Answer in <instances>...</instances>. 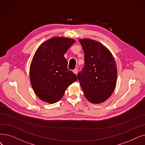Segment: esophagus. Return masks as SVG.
<instances>
[{
    "mask_svg": "<svg viewBox=\"0 0 145 145\" xmlns=\"http://www.w3.org/2000/svg\"><path fill=\"white\" fill-rule=\"evenodd\" d=\"M73 73H75V74H77L78 73V69H76V68H75L74 70L73 71Z\"/></svg>",
    "mask_w": 145,
    "mask_h": 145,
    "instance_id": "esophagus-1",
    "label": "esophagus"
}]
</instances>
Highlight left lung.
Segmentation results:
<instances>
[{"label":"left lung","mask_w":145,"mask_h":145,"mask_svg":"<svg viewBox=\"0 0 145 145\" xmlns=\"http://www.w3.org/2000/svg\"><path fill=\"white\" fill-rule=\"evenodd\" d=\"M84 50V66L78 78L85 98L93 104L108 99L117 82L116 63L109 50L101 43L90 39H80Z\"/></svg>","instance_id":"obj_1"}]
</instances>
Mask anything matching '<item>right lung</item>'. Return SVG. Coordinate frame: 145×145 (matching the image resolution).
<instances>
[{"mask_svg": "<svg viewBox=\"0 0 145 145\" xmlns=\"http://www.w3.org/2000/svg\"><path fill=\"white\" fill-rule=\"evenodd\" d=\"M75 42L72 39L53 37L37 50L30 65L31 84L37 97L55 103L63 96L67 88L78 79L67 68L64 55Z\"/></svg>", "mask_w": 145, "mask_h": 145, "instance_id": "1", "label": "right lung"}]
</instances>
